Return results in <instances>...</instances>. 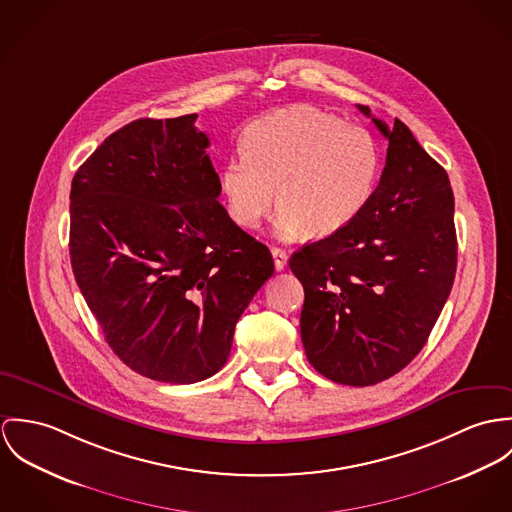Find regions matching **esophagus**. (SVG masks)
Wrapping results in <instances>:
<instances>
[{"label":"esophagus","instance_id":"1","mask_svg":"<svg viewBox=\"0 0 512 512\" xmlns=\"http://www.w3.org/2000/svg\"><path fill=\"white\" fill-rule=\"evenodd\" d=\"M271 253H273V259H275V269L283 271L284 267H286V261H288L286 251L281 249V247H271Z\"/></svg>","mask_w":512,"mask_h":512}]
</instances>
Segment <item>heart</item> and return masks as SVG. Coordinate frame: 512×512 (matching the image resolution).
I'll return each instance as SVG.
<instances>
[{
	"label": "heart",
	"mask_w": 512,
	"mask_h": 512,
	"mask_svg": "<svg viewBox=\"0 0 512 512\" xmlns=\"http://www.w3.org/2000/svg\"><path fill=\"white\" fill-rule=\"evenodd\" d=\"M243 157L220 169V192L235 226L255 229L275 204L284 237L338 233L369 206L383 157L375 137L338 115L292 106L251 121L241 135Z\"/></svg>",
	"instance_id": "heart-1"
}]
</instances>
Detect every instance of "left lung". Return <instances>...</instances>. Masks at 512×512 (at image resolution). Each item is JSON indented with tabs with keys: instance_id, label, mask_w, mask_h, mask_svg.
<instances>
[{
	"instance_id": "1",
	"label": "left lung",
	"mask_w": 512,
	"mask_h": 512,
	"mask_svg": "<svg viewBox=\"0 0 512 512\" xmlns=\"http://www.w3.org/2000/svg\"><path fill=\"white\" fill-rule=\"evenodd\" d=\"M387 137L373 200L347 228L292 253L304 286L300 336L312 367L334 383L377 385L424 347L457 265L454 192L444 171L395 119L357 106Z\"/></svg>"
}]
</instances>
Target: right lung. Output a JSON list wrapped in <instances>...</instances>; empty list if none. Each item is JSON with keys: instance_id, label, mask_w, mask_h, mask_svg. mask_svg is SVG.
<instances>
[{"instance_id": "1", "label": "right lung", "mask_w": 512, "mask_h": 512, "mask_svg": "<svg viewBox=\"0 0 512 512\" xmlns=\"http://www.w3.org/2000/svg\"><path fill=\"white\" fill-rule=\"evenodd\" d=\"M196 114L135 119L76 171L70 263L115 355L190 385L228 361L251 298L275 273L267 245L231 222Z\"/></svg>"}]
</instances>
